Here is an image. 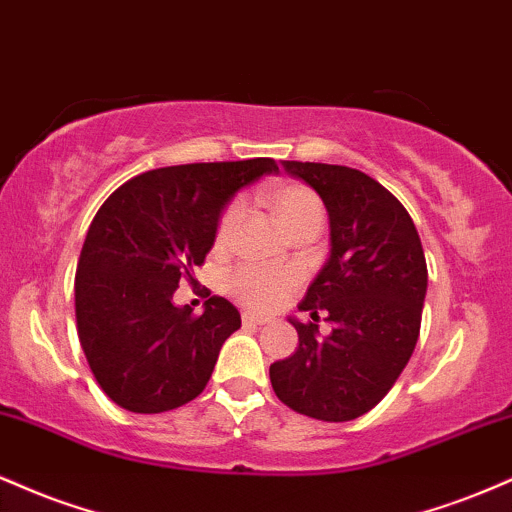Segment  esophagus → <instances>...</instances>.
I'll use <instances>...</instances> for the list:
<instances>
[{"label":"esophagus","mask_w":512,"mask_h":512,"mask_svg":"<svg viewBox=\"0 0 512 512\" xmlns=\"http://www.w3.org/2000/svg\"><path fill=\"white\" fill-rule=\"evenodd\" d=\"M245 325H269V317L255 315V313H243Z\"/></svg>","instance_id":"34e87169"}]
</instances>
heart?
Segmentation results:
<instances>
[{
    "instance_id": "obj_1",
    "label": "heart",
    "mask_w": 512,
    "mask_h": 512,
    "mask_svg": "<svg viewBox=\"0 0 512 512\" xmlns=\"http://www.w3.org/2000/svg\"><path fill=\"white\" fill-rule=\"evenodd\" d=\"M264 199H267V207L276 223L291 238L301 236V233H313V236L320 233L322 221H325V207L310 187L298 185V182H279V185L269 187ZM238 216L240 204L231 202L221 214L219 228H216L219 243L231 236ZM298 284H301V274L296 269H267L255 267V264H245L228 279V289L233 296L252 310L279 308Z\"/></svg>"
}]
</instances>
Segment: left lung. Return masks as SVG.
I'll return each instance as SVG.
<instances>
[{"mask_svg":"<svg viewBox=\"0 0 512 512\" xmlns=\"http://www.w3.org/2000/svg\"><path fill=\"white\" fill-rule=\"evenodd\" d=\"M325 202L330 257L298 310L313 322L291 325L298 349L269 366L276 397L298 414L351 421L395 385L421 330L428 269L421 238L402 202L356 168L281 161ZM333 322L320 338L319 315Z\"/></svg>","mask_w":512,"mask_h":512,"instance_id":"1","label":"left lung"}]
</instances>
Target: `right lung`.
Listing matches in <instances>:
<instances>
[{
	"mask_svg": "<svg viewBox=\"0 0 512 512\" xmlns=\"http://www.w3.org/2000/svg\"><path fill=\"white\" fill-rule=\"evenodd\" d=\"M276 170L272 158L156 168L98 209L76 267V330L93 378L117 407L161 414L207 387L240 313L211 296L195 317L173 293L204 264L231 197Z\"/></svg>",
	"mask_w": 512,
	"mask_h": 512,
	"instance_id": "right-lung-1",
	"label": "right lung"
}]
</instances>
